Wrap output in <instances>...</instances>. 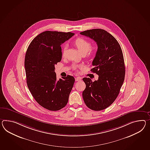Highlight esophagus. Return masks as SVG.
<instances>
[{"label":"esophagus","mask_w":150,"mask_h":150,"mask_svg":"<svg viewBox=\"0 0 150 150\" xmlns=\"http://www.w3.org/2000/svg\"><path fill=\"white\" fill-rule=\"evenodd\" d=\"M81 80V77H77L75 78V81H79Z\"/></svg>","instance_id":"esophagus-1"}]
</instances>
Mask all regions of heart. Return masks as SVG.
Returning <instances> with one entry per match:
<instances>
[{"instance_id": "heart-1", "label": "heart", "mask_w": 150, "mask_h": 150, "mask_svg": "<svg viewBox=\"0 0 150 150\" xmlns=\"http://www.w3.org/2000/svg\"><path fill=\"white\" fill-rule=\"evenodd\" d=\"M74 44L78 50L80 51L81 53H87L89 52L90 55H94L95 54L98 50V45L96 44H94L91 46V43L89 40H85L83 38H78L74 41ZM67 46L65 45L63 48L62 50V56H64L66 52ZM80 66H75L74 67V69H76L77 68H80Z\"/></svg>"}]
</instances>
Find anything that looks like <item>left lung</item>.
<instances>
[{
    "instance_id": "left-lung-1",
    "label": "left lung",
    "mask_w": 150,
    "mask_h": 150,
    "mask_svg": "<svg viewBox=\"0 0 150 150\" xmlns=\"http://www.w3.org/2000/svg\"><path fill=\"white\" fill-rule=\"evenodd\" d=\"M81 35L91 38L98 45L91 71L99 75L93 82L84 77L82 93L84 103L93 110H101L112 105L119 94L124 81L125 67L120 45L111 34L101 29L88 30Z\"/></svg>"
}]
</instances>
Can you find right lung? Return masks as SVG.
<instances>
[{
    "instance_id": "add662e5",
    "label": "right lung",
    "mask_w": 150,
    "mask_h": 150,
    "mask_svg": "<svg viewBox=\"0 0 150 150\" xmlns=\"http://www.w3.org/2000/svg\"><path fill=\"white\" fill-rule=\"evenodd\" d=\"M74 33L46 31L30 43L25 57L26 82L34 99L40 106L52 111L61 110L67 104L75 79H56L55 65L61 61V44Z\"/></svg>"
}]
</instances>
